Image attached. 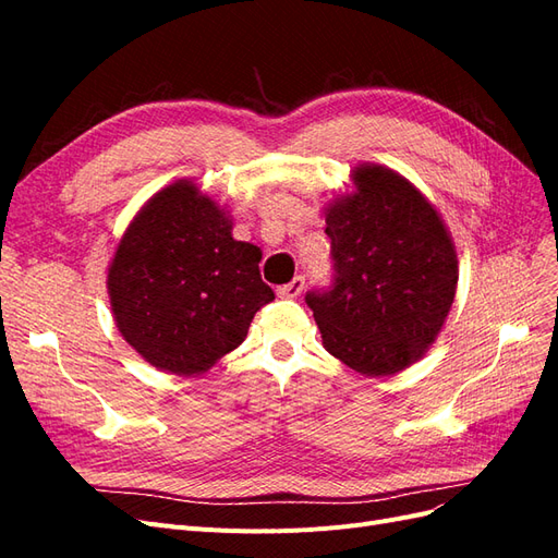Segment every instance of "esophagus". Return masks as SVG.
<instances>
[{
	"label": "esophagus",
	"instance_id": "esophagus-1",
	"mask_svg": "<svg viewBox=\"0 0 558 558\" xmlns=\"http://www.w3.org/2000/svg\"><path fill=\"white\" fill-rule=\"evenodd\" d=\"M302 289H305V277H293L286 286H279L277 289V295L279 298H298L302 293Z\"/></svg>",
	"mask_w": 558,
	"mask_h": 558
}]
</instances>
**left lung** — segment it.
<instances>
[{"mask_svg":"<svg viewBox=\"0 0 558 558\" xmlns=\"http://www.w3.org/2000/svg\"><path fill=\"white\" fill-rule=\"evenodd\" d=\"M356 191L326 214L332 283L305 302L324 347L365 377H386L424 356L442 330L459 260L440 214L381 165L353 170Z\"/></svg>","mask_w":558,"mask_h":558,"instance_id":"8db88e82","label":"left lung"}]
</instances>
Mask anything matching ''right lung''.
<instances>
[{"label":"right lung","instance_id":"right-lung-1","mask_svg":"<svg viewBox=\"0 0 558 558\" xmlns=\"http://www.w3.org/2000/svg\"><path fill=\"white\" fill-rule=\"evenodd\" d=\"M232 221L193 181H177L132 218L109 265L111 312L144 361L199 375L238 349L251 318L275 300L263 253L232 238Z\"/></svg>","mask_w":558,"mask_h":558}]
</instances>
